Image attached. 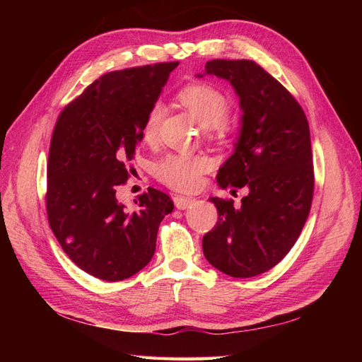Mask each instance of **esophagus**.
<instances>
[{
	"instance_id": "obj_1",
	"label": "esophagus",
	"mask_w": 362,
	"mask_h": 362,
	"mask_svg": "<svg viewBox=\"0 0 362 362\" xmlns=\"http://www.w3.org/2000/svg\"><path fill=\"white\" fill-rule=\"evenodd\" d=\"M174 204L179 210H187L188 206L194 202L193 197H187V196H174Z\"/></svg>"
}]
</instances>
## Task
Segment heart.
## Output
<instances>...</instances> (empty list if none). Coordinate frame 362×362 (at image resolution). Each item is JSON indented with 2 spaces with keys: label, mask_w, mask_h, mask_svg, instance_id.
Segmentation results:
<instances>
[{
  "label": "heart",
  "mask_w": 362,
  "mask_h": 362,
  "mask_svg": "<svg viewBox=\"0 0 362 362\" xmlns=\"http://www.w3.org/2000/svg\"><path fill=\"white\" fill-rule=\"evenodd\" d=\"M179 101L194 115L204 127L216 132L224 130V121L228 117L230 104L224 93L206 83H191L183 87ZM165 107L153 103L146 113L141 135L146 141L156 138L160 121L163 118ZM211 168V160L202 153H169L153 165V174L166 187L177 191H196L202 185L204 174Z\"/></svg>",
  "instance_id": "heart-1"
}]
</instances>
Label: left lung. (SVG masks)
Returning a JSON list of instances; mask_svg holds the SVG:
<instances>
[{
    "instance_id": "8db88e82",
    "label": "left lung",
    "mask_w": 362,
    "mask_h": 362,
    "mask_svg": "<svg viewBox=\"0 0 362 362\" xmlns=\"http://www.w3.org/2000/svg\"><path fill=\"white\" fill-rule=\"evenodd\" d=\"M204 74L228 81L240 96V138L219 168L218 183L221 188H247L249 194L240 209L232 199L210 197L219 218L204 235L202 249L221 272L249 279L288 255L310 214V126L296 98L253 60H210Z\"/></svg>"
}]
</instances>
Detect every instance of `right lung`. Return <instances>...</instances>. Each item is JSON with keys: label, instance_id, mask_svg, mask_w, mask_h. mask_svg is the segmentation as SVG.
Here are the masks:
<instances>
[{"label": "right lung", "instance_id": "right-lung-1", "mask_svg": "<svg viewBox=\"0 0 362 362\" xmlns=\"http://www.w3.org/2000/svg\"><path fill=\"white\" fill-rule=\"evenodd\" d=\"M177 65L101 76L65 107L54 127L46 168L48 221L73 263L96 279L121 281L141 271L156 252L161 219L174 209L168 194L149 188L127 211L117 189L129 179L146 113Z\"/></svg>", "mask_w": 362, "mask_h": 362}]
</instances>
